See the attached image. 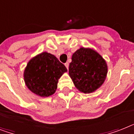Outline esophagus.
<instances>
[{
	"label": "esophagus",
	"instance_id": "obj_1",
	"mask_svg": "<svg viewBox=\"0 0 134 134\" xmlns=\"http://www.w3.org/2000/svg\"><path fill=\"white\" fill-rule=\"evenodd\" d=\"M65 67H67V69H69V63H66L65 64Z\"/></svg>",
	"mask_w": 134,
	"mask_h": 134
}]
</instances>
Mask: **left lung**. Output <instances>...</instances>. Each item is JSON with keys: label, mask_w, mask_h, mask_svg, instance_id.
<instances>
[{"label": "left lung", "mask_w": 134, "mask_h": 134, "mask_svg": "<svg viewBox=\"0 0 134 134\" xmlns=\"http://www.w3.org/2000/svg\"><path fill=\"white\" fill-rule=\"evenodd\" d=\"M108 72L105 60L96 50L80 47L73 54L69 75L78 91L94 92L104 83Z\"/></svg>", "instance_id": "left-lung-1"}]
</instances>
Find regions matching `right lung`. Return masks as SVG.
Listing matches in <instances>:
<instances>
[{"label":"right lung","mask_w":134,"mask_h":134,"mask_svg":"<svg viewBox=\"0 0 134 134\" xmlns=\"http://www.w3.org/2000/svg\"><path fill=\"white\" fill-rule=\"evenodd\" d=\"M67 71L56 56L44 52L29 60L24 70V81L32 93L48 97L56 92L58 79Z\"/></svg>","instance_id":"obj_1"}]
</instances>
